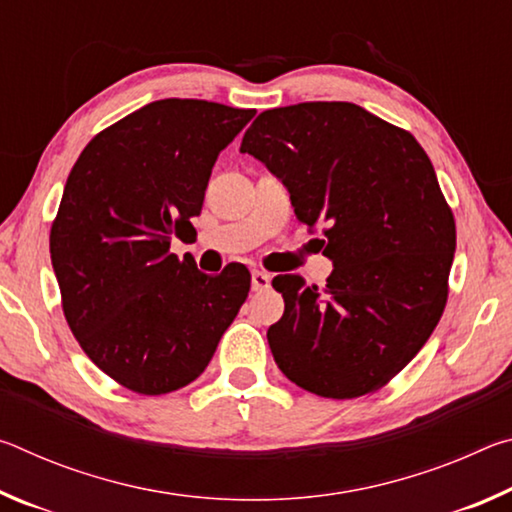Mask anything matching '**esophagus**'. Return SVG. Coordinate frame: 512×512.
<instances>
[{
    "mask_svg": "<svg viewBox=\"0 0 512 512\" xmlns=\"http://www.w3.org/2000/svg\"><path fill=\"white\" fill-rule=\"evenodd\" d=\"M250 284H253V291H264L271 287V275L264 271H253V275H250Z\"/></svg>",
    "mask_w": 512,
    "mask_h": 512,
    "instance_id": "1",
    "label": "esophagus"
}]
</instances>
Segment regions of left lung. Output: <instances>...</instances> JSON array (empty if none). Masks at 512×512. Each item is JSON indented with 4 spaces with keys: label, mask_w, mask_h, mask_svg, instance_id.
<instances>
[{
    "label": "left lung",
    "mask_w": 512,
    "mask_h": 512,
    "mask_svg": "<svg viewBox=\"0 0 512 512\" xmlns=\"http://www.w3.org/2000/svg\"><path fill=\"white\" fill-rule=\"evenodd\" d=\"M241 153L289 189L298 221L325 225V289L277 275L284 314L268 327L293 384L332 400L386 386L436 329L447 302L456 223L429 155L348 101L264 110Z\"/></svg>",
    "instance_id": "obj_1"
}]
</instances>
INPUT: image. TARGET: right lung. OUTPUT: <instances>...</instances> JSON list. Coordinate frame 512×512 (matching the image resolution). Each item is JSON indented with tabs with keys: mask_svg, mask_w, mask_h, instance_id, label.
Segmentation results:
<instances>
[{
	"mask_svg": "<svg viewBox=\"0 0 512 512\" xmlns=\"http://www.w3.org/2000/svg\"><path fill=\"white\" fill-rule=\"evenodd\" d=\"M255 110L162 99L92 137L51 225L67 325L128 391L164 395L201 375L250 291L244 266L205 275L171 253L192 230L219 153Z\"/></svg>",
	"mask_w": 512,
	"mask_h": 512,
	"instance_id": "right-lung-1",
	"label": "right lung"
}]
</instances>
